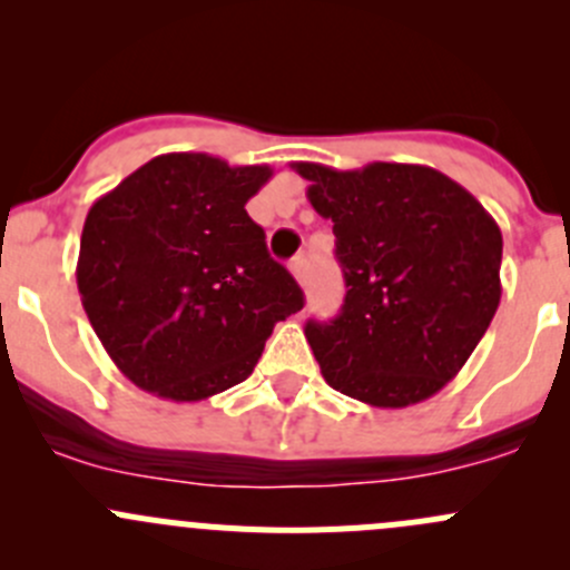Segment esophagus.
<instances>
[{
  "label": "esophagus",
  "instance_id": "esophagus-1",
  "mask_svg": "<svg viewBox=\"0 0 570 570\" xmlns=\"http://www.w3.org/2000/svg\"><path fill=\"white\" fill-rule=\"evenodd\" d=\"M308 262H312V258H308V253H297L295 258H292V275H295L297 281H301V284H306L308 281Z\"/></svg>",
  "mask_w": 570,
  "mask_h": 570
}]
</instances>
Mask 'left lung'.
<instances>
[{"label":"left lung","instance_id":"left-lung-1","mask_svg":"<svg viewBox=\"0 0 570 570\" xmlns=\"http://www.w3.org/2000/svg\"><path fill=\"white\" fill-rule=\"evenodd\" d=\"M336 234L342 312L306 322L322 377L375 407L439 394L485 336L502 297V232L480 200L424 165L333 170L295 163Z\"/></svg>","mask_w":570,"mask_h":570}]
</instances>
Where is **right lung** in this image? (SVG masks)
Here are the masks:
<instances>
[{
    "label": "right lung",
    "mask_w": 570,
    "mask_h": 570,
    "mask_svg": "<svg viewBox=\"0 0 570 570\" xmlns=\"http://www.w3.org/2000/svg\"><path fill=\"white\" fill-rule=\"evenodd\" d=\"M267 165L163 154L90 206L79 243L85 314L148 394L198 402L250 375L275 322L303 308L245 204Z\"/></svg>",
    "instance_id": "add662e5"
}]
</instances>
